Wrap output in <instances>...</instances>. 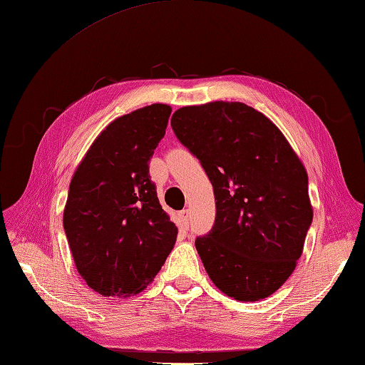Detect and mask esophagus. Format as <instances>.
<instances>
[{
  "mask_svg": "<svg viewBox=\"0 0 365 365\" xmlns=\"http://www.w3.org/2000/svg\"><path fill=\"white\" fill-rule=\"evenodd\" d=\"M178 218H180L182 226H183L185 229H188V226H190V215H188V210H182L180 213H178Z\"/></svg>",
  "mask_w": 365,
  "mask_h": 365,
  "instance_id": "1",
  "label": "esophagus"
}]
</instances>
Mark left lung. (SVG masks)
Instances as JSON below:
<instances>
[{"label": "left lung", "mask_w": 365, "mask_h": 365, "mask_svg": "<svg viewBox=\"0 0 365 365\" xmlns=\"http://www.w3.org/2000/svg\"><path fill=\"white\" fill-rule=\"evenodd\" d=\"M170 125L213 185L215 224L196 238L208 276L238 301L269 297L293 273L312 224L304 166L281 130L245 103L183 106Z\"/></svg>", "instance_id": "obj_1"}]
</instances>
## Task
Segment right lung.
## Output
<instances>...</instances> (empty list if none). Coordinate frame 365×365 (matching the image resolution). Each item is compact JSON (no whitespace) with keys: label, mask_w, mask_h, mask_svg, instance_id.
I'll use <instances>...</instances> for the list:
<instances>
[{"label":"right lung","mask_w":365,"mask_h":365,"mask_svg":"<svg viewBox=\"0 0 365 365\" xmlns=\"http://www.w3.org/2000/svg\"><path fill=\"white\" fill-rule=\"evenodd\" d=\"M170 111L153 103L113 120L72 177L66 237L78 273L103 297L144 290L174 247L178 230L149 174Z\"/></svg>","instance_id":"1"}]
</instances>
